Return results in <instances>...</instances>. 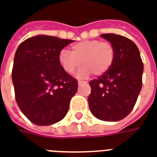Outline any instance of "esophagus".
Instances as JSON below:
<instances>
[{"label":"esophagus","mask_w":157,"mask_h":157,"mask_svg":"<svg viewBox=\"0 0 157 157\" xmlns=\"http://www.w3.org/2000/svg\"><path fill=\"white\" fill-rule=\"evenodd\" d=\"M86 81H83V80H78V85H81V84H83V83H86Z\"/></svg>","instance_id":"1"}]
</instances>
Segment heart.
<instances>
[{"label":"heart","instance_id":"1","mask_svg":"<svg viewBox=\"0 0 157 157\" xmlns=\"http://www.w3.org/2000/svg\"><path fill=\"white\" fill-rule=\"evenodd\" d=\"M115 48L109 42L100 40H84L71 47V52L63 49L58 60L67 74H72L83 63L77 73L78 77H85L94 73L102 75L108 72L114 63Z\"/></svg>","mask_w":157,"mask_h":157}]
</instances>
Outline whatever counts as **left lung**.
<instances>
[{"label": "left lung", "instance_id": "8db88e82", "mask_svg": "<svg viewBox=\"0 0 157 157\" xmlns=\"http://www.w3.org/2000/svg\"><path fill=\"white\" fill-rule=\"evenodd\" d=\"M115 48L114 63L108 72L90 82L89 106L97 119L118 121L130 114L141 87L144 65L135 42L114 33L101 35Z\"/></svg>", "mask_w": 157, "mask_h": 157}]
</instances>
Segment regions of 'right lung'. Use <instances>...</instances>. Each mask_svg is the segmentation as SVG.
Returning <instances> with one entry per match:
<instances>
[{
	"label": "right lung",
	"mask_w": 157,
	"mask_h": 157,
	"mask_svg": "<svg viewBox=\"0 0 157 157\" xmlns=\"http://www.w3.org/2000/svg\"><path fill=\"white\" fill-rule=\"evenodd\" d=\"M74 40L38 35L21 43L11 72L15 98L24 115L36 125H50L67 115L78 81L62 67L58 56Z\"/></svg>",
	"instance_id": "1"
}]
</instances>
